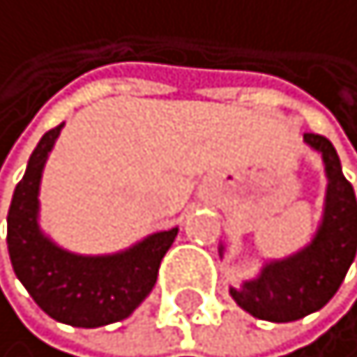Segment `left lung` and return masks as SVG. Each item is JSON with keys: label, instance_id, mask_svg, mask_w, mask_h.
<instances>
[{"label": "left lung", "instance_id": "left-lung-1", "mask_svg": "<svg viewBox=\"0 0 357 357\" xmlns=\"http://www.w3.org/2000/svg\"><path fill=\"white\" fill-rule=\"evenodd\" d=\"M305 144L319 151L326 165L328 190L324 220L310 245L268 261L259 278L243 282L229 294L252 317L289 324L321 310L337 294L357 250V202L354 185L344 178L335 146L324 135L305 132ZM220 245V257H222Z\"/></svg>", "mask_w": 357, "mask_h": 357}]
</instances>
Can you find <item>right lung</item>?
<instances>
[{"label":"right lung","instance_id":"right-lung-1","mask_svg":"<svg viewBox=\"0 0 357 357\" xmlns=\"http://www.w3.org/2000/svg\"><path fill=\"white\" fill-rule=\"evenodd\" d=\"M63 123L47 130L26 162L8 208V255L17 280L47 317L75 328H98L130 317L151 294L178 227L155 231L114 255H75L38 227V190L45 160Z\"/></svg>","mask_w":357,"mask_h":357}]
</instances>
